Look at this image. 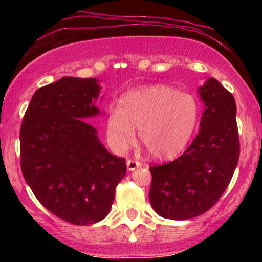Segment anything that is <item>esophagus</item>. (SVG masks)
Returning <instances> with one entry per match:
<instances>
[{
    "label": "esophagus",
    "mask_w": 262,
    "mask_h": 262,
    "mask_svg": "<svg viewBox=\"0 0 262 262\" xmlns=\"http://www.w3.org/2000/svg\"><path fill=\"white\" fill-rule=\"evenodd\" d=\"M141 166V162L138 161V160H133V159H129L127 161V167L129 171H134L135 169H138V167Z\"/></svg>",
    "instance_id": "esophagus-1"
}]
</instances>
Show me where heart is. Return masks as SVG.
Segmentation results:
<instances>
[{
	"mask_svg": "<svg viewBox=\"0 0 262 262\" xmlns=\"http://www.w3.org/2000/svg\"><path fill=\"white\" fill-rule=\"evenodd\" d=\"M201 116L196 97L164 85L145 86L122 96L119 107H111L107 135L119 151L128 149L139 129L143 145L156 158L181 152L191 140Z\"/></svg>",
	"mask_w": 262,
	"mask_h": 262,
	"instance_id": "b5f03b06",
	"label": "heart"
}]
</instances>
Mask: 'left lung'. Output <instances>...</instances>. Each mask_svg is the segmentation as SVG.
Instances as JSON below:
<instances>
[{
	"mask_svg": "<svg viewBox=\"0 0 262 262\" xmlns=\"http://www.w3.org/2000/svg\"><path fill=\"white\" fill-rule=\"evenodd\" d=\"M204 102L200 133L173 161L151 165L149 198L161 217L194 218L218 202L229 185L240 154L233 95L210 77L200 89Z\"/></svg>",
	"mask_w": 262,
	"mask_h": 262,
	"instance_id": "8db88e82",
	"label": "left lung"
}]
</instances>
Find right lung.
Wrapping results in <instances>:
<instances>
[{
	"label": "right lung",
	"instance_id": "1",
	"mask_svg": "<svg viewBox=\"0 0 262 262\" xmlns=\"http://www.w3.org/2000/svg\"><path fill=\"white\" fill-rule=\"evenodd\" d=\"M98 93L93 77H62L35 91L20 125L26 182L50 213L75 225L106 217L127 172L125 159L108 152L83 121L100 112Z\"/></svg>",
	"mask_w": 262,
	"mask_h": 262
}]
</instances>
